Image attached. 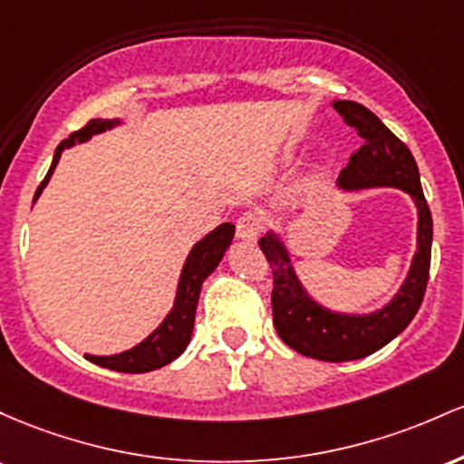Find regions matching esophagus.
<instances>
[{
    "label": "esophagus",
    "mask_w": 464,
    "mask_h": 464,
    "mask_svg": "<svg viewBox=\"0 0 464 464\" xmlns=\"http://www.w3.org/2000/svg\"><path fill=\"white\" fill-rule=\"evenodd\" d=\"M263 223L265 218L260 212L256 210L243 212L237 221V237L241 238V241H256L260 230H263Z\"/></svg>",
    "instance_id": "34e87169"
}]
</instances>
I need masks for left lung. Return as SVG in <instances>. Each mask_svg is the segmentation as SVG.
Listing matches in <instances>:
<instances>
[{
  "label": "left lung",
  "instance_id": "left-lung-1",
  "mask_svg": "<svg viewBox=\"0 0 464 464\" xmlns=\"http://www.w3.org/2000/svg\"><path fill=\"white\" fill-rule=\"evenodd\" d=\"M333 109L363 140L351 162L340 173L342 190H362L390 186L408 192L419 210L416 254L403 285L383 309L366 315L335 314L306 294L291 267L285 243L267 232L258 241L274 276L272 311L280 340L295 353L320 362H351L372 355L392 342L412 322L423 302L431 258V212L420 188L419 166L412 153L371 109L353 101H335Z\"/></svg>",
  "mask_w": 464,
  "mask_h": 464
}]
</instances>
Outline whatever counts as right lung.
<instances>
[{"label": "right lung", "mask_w": 464, "mask_h": 464, "mask_svg": "<svg viewBox=\"0 0 464 464\" xmlns=\"http://www.w3.org/2000/svg\"><path fill=\"white\" fill-rule=\"evenodd\" d=\"M120 124V120H90L82 129H78L63 140L54 150V158H52V166L45 175V179L41 181V186L34 192V201L39 199V195L48 186L52 173H54L56 164H59L61 153L65 149L74 147L76 142H87L92 135L107 131ZM234 238V226L232 223H221L215 227L210 234H206L199 243H195V247L190 249L188 258H186L184 269H181L179 285H177V295L175 304L170 309V314L164 317L162 324L158 326L147 340L140 342L138 346L129 348V351L118 353V355H85L90 362L98 363V366L109 368V371L116 372H149L155 368H162L166 363H170L177 359L188 346L192 326H195V314H197V302H199L201 285L204 280L217 269V265L221 263L223 254L230 247Z\"/></svg>", "instance_id": "add662e5"}]
</instances>
